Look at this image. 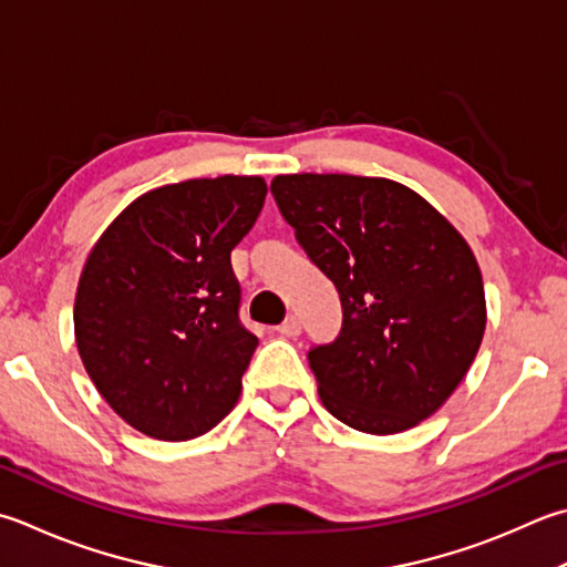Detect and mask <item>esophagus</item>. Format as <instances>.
Masks as SVG:
<instances>
[{"instance_id": "1", "label": "esophagus", "mask_w": 567, "mask_h": 567, "mask_svg": "<svg viewBox=\"0 0 567 567\" xmlns=\"http://www.w3.org/2000/svg\"><path fill=\"white\" fill-rule=\"evenodd\" d=\"M277 331H280V337H299V331H302V321H299L295 315L287 317L280 327H277Z\"/></svg>"}]
</instances>
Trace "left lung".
<instances>
[{"mask_svg":"<svg viewBox=\"0 0 567 567\" xmlns=\"http://www.w3.org/2000/svg\"><path fill=\"white\" fill-rule=\"evenodd\" d=\"M270 192L341 297L339 337L307 353L324 408L369 435L437 413L486 327L467 240L413 188L381 176L280 174Z\"/></svg>","mask_w":567,"mask_h":567,"instance_id":"left-lung-1","label":"left lung"}]
</instances>
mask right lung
<instances>
[{
	"label": "right lung",
	"instance_id": "1",
	"mask_svg": "<svg viewBox=\"0 0 567 567\" xmlns=\"http://www.w3.org/2000/svg\"><path fill=\"white\" fill-rule=\"evenodd\" d=\"M265 194L262 176L233 174L152 188L87 255L73 307L78 353L142 435L194 440L238 403L258 337L238 319L230 250Z\"/></svg>",
	"mask_w": 567,
	"mask_h": 567
}]
</instances>
